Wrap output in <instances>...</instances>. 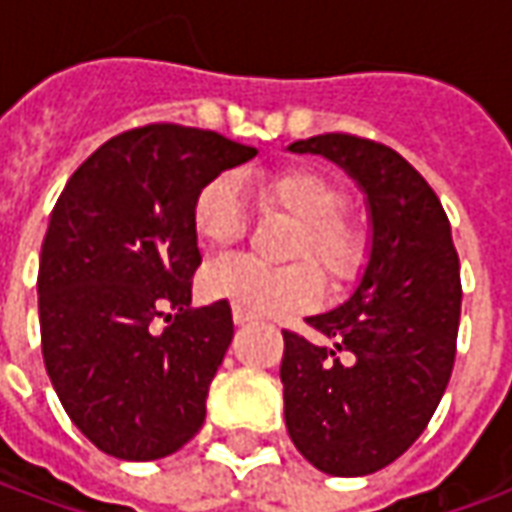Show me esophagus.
Here are the masks:
<instances>
[{
	"label": "esophagus",
	"mask_w": 512,
	"mask_h": 512,
	"mask_svg": "<svg viewBox=\"0 0 512 512\" xmlns=\"http://www.w3.org/2000/svg\"><path fill=\"white\" fill-rule=\"evenodd\" d=\"M233 321L238 323V326H246V323L257 321V315L255 312L244 310V307H238V304H233Z\"/></svg>",
	"instance_id": "esophagus-1"
}]
</instances>
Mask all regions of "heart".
Instances as JSON below:
<instances>
[{"mask_svg": "<svg viewBox=\"0 0 512 512\" xmlns=\"http://www.w3.org/2000/svg\"><path fill=\"white\" fill-rule=\"evenodd\" d=\"M246 186L255 189L268 208L285 211L299 222L290 255L310 257L337 285L351 282L362 271L367 260L365 233L340 216L345 194L332 178L312 167H285L249 175ZM191 227L211 249L233 246L246 230L241 180L230 172L205 180L191 202ZM202 288L213 299L233 301L255 315L304 310L321 299V277L307 260L268 266L252 257H230L202 274Z\"/></svg>", "mask_w": 512, "mask_h": 512, "instance_id": "obj_1", "label": "heart"}]
</instances>
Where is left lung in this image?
Returning a JSON list of instances; mask_svg holds the SVG:
<instances>
[{
    "mask_svg": "<svg viewBox=\"0 0 512 512\" xmlns=\"http://www.w3.org/2000/svg\"><path fill=\"white\" fill-rule=\"evenodd\" d=\"M365 191L373 241L351 299L307 318L315 343L282 332L285 425L296 450L334 477L400 458L428 428L455 365L461 263L428 180L392 147L351 134L299 139Z\"/></svg>",
    "mask_w": 512,
    "mask_h": 512,
    "instance_id": "1",
    "label": "left lung"
}]
</instances>
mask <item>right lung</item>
<instances>
[{"label": "right lung", "mask_w": 512, "mask_h": 512, "mask_svg": "<svg viewBox=\"0 0 512 512\" xmlns=\"http://www.w3.org/2000/svg\"><path fill=\"white\" fill-rule=\"evenodd\" d=\"M255 153L216 131L131 128L73 172L51 211L38 268L43 362L73 425L106 455L167 458L205 422L233 312L224 299L189 307L202 263L191 202Z\"/></svg>", "instance_id": "right-lung-1"}]
</instances>
